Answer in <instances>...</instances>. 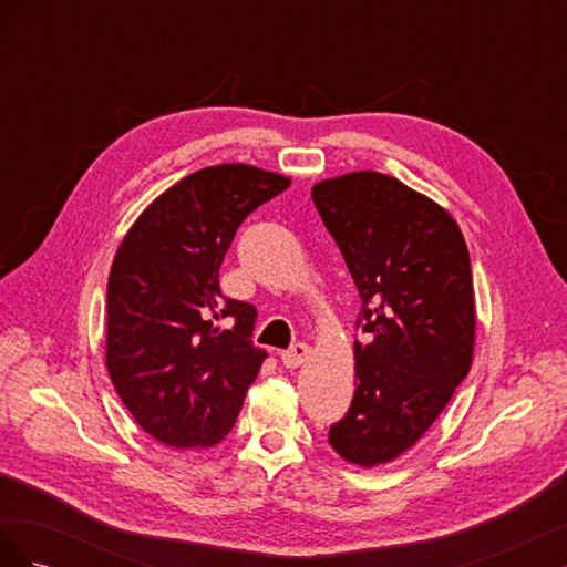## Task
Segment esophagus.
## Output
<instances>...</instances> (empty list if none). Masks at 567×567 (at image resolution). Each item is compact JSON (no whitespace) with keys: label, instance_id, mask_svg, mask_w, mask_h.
<instances>
[{"label":"esophagus","instance_id":"esophagus-1","mask_svg":"<svg viewBox=\"0 0 567 567\" xmlns=\"http://www.w3.org/2000/svg\"><path fill=\"white\" fill-rule=\"evenodd\" d=\"M307 357H310V348H307L305 342H298V346L281 352V362L286 369H298L307 362Z\"/></svg>","mask_w":567,"mask_h":567}]
</instances>
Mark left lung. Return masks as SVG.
<instances>
[{
  "mask_svg": "<svg viewBox=\"0 0 567 567\" xmlns=\"http://www.w3.org/2000/svg\"><path fill=\"white\" fill-rule=\"evenodd\" d=\"M312 200L357 284L367 333L354 340L352 406L329 442L375 468L414 447L473 364L468 246L450 210L375 169L321 179Z\"/></svg>",
  "mask_w": 567,
  "mask_h": 567,
  "instance_id": "left-lung-1",
  "label": "left lung"
}]
</instances>
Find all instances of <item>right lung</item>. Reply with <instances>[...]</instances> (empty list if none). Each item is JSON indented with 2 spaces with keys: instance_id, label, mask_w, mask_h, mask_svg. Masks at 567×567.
<instances>
[{
  "instance_id": "right-lung-1",
  "label": "right lung",
  "mask_w": 567,
  "mask_h": 567,
  "mask_svg": "<svg viewBox=\"0 0 567 567\" xmlns=\"http://www.w3.org/2000/svg\"><path fill=\"white\" fill-rule=\"evenodd\" d=\"M290 177L246 163L188 175L146 205L113 257L106 369L132 419L167 447H215L234 427L267 352L255 307L221 296L238 225ZM231 316L234 330L218 323Z\"/></svg>"
}]
</instances>
